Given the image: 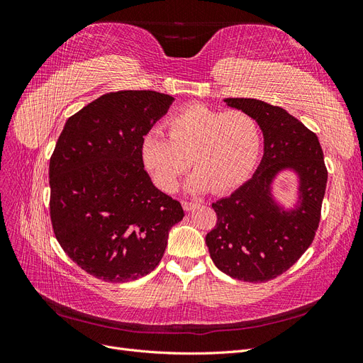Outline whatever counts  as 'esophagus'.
<instances>
[{
	"label": "esophagus",
	"instance_id": "1",
	"mask_svg": "<svg viewBox=\"0 0 363 363\" xmlns=\"http://www.w3.org/2000/svg\"><path fill=\"white\" fill-rule=\"evenodd\" d=\"M182 206H183V208H184V211H194V208L196 207V206H199V203H194V201H186V200H183L182 201Z\"/></svg>",
	"mask_w": 363,
	"mask_h": 363
}]
</instances>
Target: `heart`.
I'll use <instances>...</instances> for the list:
<instances>
[{"mask_svg": "<svg viewBox=\"0 0 363 363\" xmlns=\"http://www.w3.org/2000/svg\"><path fill=\"white\" fill-rule=\"evenodd\" d=\"M167 127L169 138L151 130L140 145L142 162L164 192L177 189L189 163L194 172L186 189L221 194L242 183L257 162L260 125L242 111L192 104L174 113Z\"/></svg>", "mask_w": 363, "mask_h": 363, "instance_id": "b5f03b06", "label": "heart"}]
</instances>
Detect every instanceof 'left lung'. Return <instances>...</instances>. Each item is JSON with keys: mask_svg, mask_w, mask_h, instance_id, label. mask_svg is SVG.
I'll return each instance as SVG.
<instances>
[{"mask_svg": "<svg viewBox=\"0 0 363 363\" xmlns=\"http://www.w3.org/2000/svg\"><path fill=\"white\" fill-rule=\"evenodd\" d=\"M224 101L257 121L263 157L247 183L212 204L218 219L206 244L216 268L227 276L268 281L288 271L315 238L327 184L323 148L313 131L281 107L255 98ZM283 169L299 175V201L289 211L279 206L270 192Z\"/></svg>", "mask_w": 363, "mask_h": 363, "instance_id": "1", "label": "left lung"}]
</instances>
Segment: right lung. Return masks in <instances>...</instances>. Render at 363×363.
I'll use <instances>...</instances> for the list:
<instances>
[{
  "mask_svg": "<svg viewBox=\"0 0 363 363\" xmlns=\"http://www.w3.org/2000/svg\"><path fill=\"white\" fill-rule=\"evenodd\" d=\"M174 98L155 91L101 95L68 118L50 159V216L63 251L103 281L155 269L184 212L144 169L142 139Z\"/></svg>",
  "mask_w": 363,
  "mask_h": 363,
  "instance_id": "1",
  "label": "right lung"
}]
</instances>
